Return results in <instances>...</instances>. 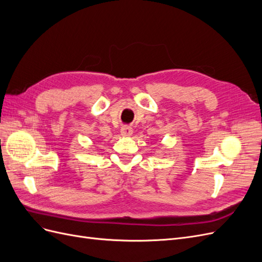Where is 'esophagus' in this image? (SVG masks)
I'll return each instance as SVG.
<instances>
[{"label":"esophagus","mask_w":262,"mask_h":262,"mask_svg":"<svg viewBox=\"0 0 262 262\" xmlns=\"http://www.w3.org/2000/svg\"><path fill=\"white\" fill-rule=\"evenodd\" d=\"M121 136L122 137H131L132 136V133H133V130H132V128L131 126H129V125H124V126H122L121 128Z\"/></svg>","instance_id":"obj_1"}]
</instances>
